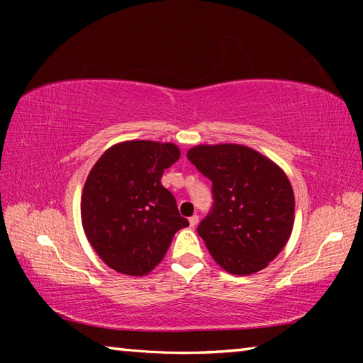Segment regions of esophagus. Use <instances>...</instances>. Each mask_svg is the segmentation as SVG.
<instances>
[{
    "instance_id": "34e87169",
    "label": "esophagus",
    "mask_w": 363,
    "mask_h": 363,
    "mask_svg": "<svg viewBox=\"0 0 363 363\" xmlns=\"http://www.w3.org/2000/svg\"><path fill=\"white\" fill-rule=\"evenodd\" d=\"M189 224H190V227H195L196 224H199V216H196V214H194V216H190L189 218Z\"/></svg>"
}]
</instances>
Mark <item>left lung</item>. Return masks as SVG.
I'll use <instances>...</instances> for the list:
<instances>
[{
  "mask_svg": "<svg viewBox=\"0 0 363 363\" xmlns=\"http://www.w3.org/2000/svg\"><path fill=\"white\" fill-rule=\"evenodd\" d=\"M187 158L213 182V210L196 227L213 259L233 275L267 267L294 224V194L285 171L240 144L195 145Z\"/></svg>",
  "mask_w": 363,
  "mask_h": 363,
  "instance_id": "8db88e82",
  "label": "left lung"
}]
</instances>
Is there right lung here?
<instances>
[{"mask_svg": "<svg viewBox=\"0 0 363 363\" xmlns=\"http://www.w3.org/2000/svg\"><path fill=\"white\" fill-rule=\"evenodd\" d=\"M181 157L173 143L125 140L102 153L86 177L82 224L97 256L120 274L143 277L189 225L162 186L163 171Z\"/></svg>", "mask_w": 363, "mask_h": 363, "instance_id": "right-lung-1", "label": "right lung"}]
</instances>
